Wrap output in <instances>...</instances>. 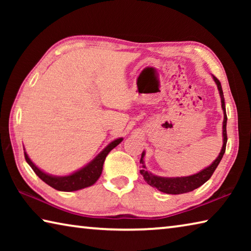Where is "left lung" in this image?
Returning a JSON list of instances; mask_svg holds the SVG:
<instances>
[{
  "label": "left lung",
  "instance_id": "1",
  "mask_svg": "<svg viewBox=\"0 0 251 251\" xmlns=\"http://www.w3.org/2000/svg\"><path fill=\"white\" fill-rule=\"evenodd\" d=\"M212 77H214L215 83L217 84L220 99H222V107L224 110V122H223L224 144H223L222 151H220L218 157L216 158V160H214V163H212L210 166L206 167L205 169H202L201 172L195 174V175L186 176V177H160V176H156L150 172H147L145 169L146 168L145 164H144V156H145V151H143L142 157H141V164H142L141 174L148 185H151V187H155V188L158 189L159 192L172 194V195H179V194L193 192L194 189L201 187V185L205 184L208 179H209L212 174H214V172L216 171V168H217V166L219 165L220 160L223 158L225 151H226V144H227V130H226L227 114H226V107H225V99H224L222 84H220L219 79L217 77H215V76H212Z\"/></svg>",
  "mask_w": 251,
  "mask_h": 251
}]
</instances>
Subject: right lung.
Wrapping results in <instances>:
<instances>
[{
	"label": "right lung",
	"mask_w": 251,
	"mask_h": 251,
	"mask_svg": "<svg viewBox=\"0 0 251 251\" xmlns=\"http://www.w3.org/2000/svg\"><path fill=\"white\" fill-rule=\"evenodd\" d=\"M122 141L123 138H117L112 143H109L90 164H87L86 166L80 168L79 171L67 176H53L50 175V174H46L34 165V163L28 158V156L25 151L24 156L25 160H26L27 164L32 167L34 173H35L36 175L49 186L53 187L54 189L59 190V192H75V190L86 188V187H90L95 184L100 176L101 171H103V165L106 156H107L108 152L112 151L113 148H115Z\"/></svg>",
	"instance_id": "1"
}]
</instances>
